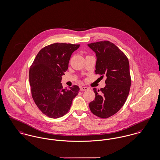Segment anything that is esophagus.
I'll return each instance as SVG.
<instances>
[{
	"label": "esophagus",
	"instance_id": "esophagus-1",
	"mask_svg": "<svg viewBox=\"0 0 160 160\" xmlns=\"http://www.w3.org/2000/svg\"><path fill=\"white\" fill-rule=\"evenodd\" d=\"M88 89V87H81L80 88V91H85V90H87Z\"/></svg>",
	"mask_w": 160,
	"mask_h": 160
}]
</instances>
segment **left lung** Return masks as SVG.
<instances>
[{
    "label": "left lung",
    "instance_id": "8db88e82",
    "mask_svg": "<svg viewBox=\"0 0 160 160\" xmlns=\"http://www.w3.org/2000/svg\"><path fill=\"white\" fill-rule=\"evenodd\" d=\"M88 46L96 53V74L107 77L106 85L101 91L93 88L95 99L89 103V107L95 116L108 118L123 107L129 94L131 84L129 61L125 54L109 41Z\"/></svg>",
    "mask_w": 160,
    "mask_h": 160
}]
</instances>
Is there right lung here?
<instances>
[{
    "instance_id": "obj_1",
    "label": "right lung",
    "mask_w": 160,
    "mask_h": 160,
    "mask_svg": "<svg viewBox=\"0 0 160 160\" xmlns=\"http://www.w3.org/2000/svg\"><path fill=\"white\" fill-rule=\"evenodd\" d=\"M80 44L56 42L37 53L29 69L32 97L37 107L49 118H57L67 114L79 88H63L62 76L68 69L72 53Z\"/></svg>"
}]
</instances>
